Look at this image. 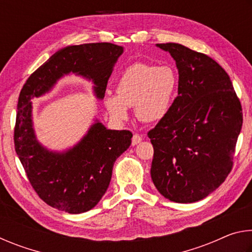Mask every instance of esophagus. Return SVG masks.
<instances>
[{"instance_id":"esophagus-1","label":"esophagus","mask_w":252,"mask_h":252,"mask_svg":"<svg viewBox=\"0 0 252 252\" xmlns=\"http://www.w3.org/2000/svg\"><path fill=\"white\" fill-rule=\"evenodd\" d=\"M141 141H142L141 135L135 133V134H133V136H132V146H136V144H139Z\"/></svg>"}]
</instances>
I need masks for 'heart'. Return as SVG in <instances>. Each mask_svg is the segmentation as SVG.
<instances>
[{
	"label": "heart",
	"instance_id": "1",
	"mask_svg": "<svg viewBox=\"0 0 252 252\" xmlns=\"http://www.w3.org/2000/svg\"><path fill=\"white\" fill-rule=\"evenodd\" d=\"M178 89V76L172 67L133 63L123 71L116 85L117 95H106L104 106L111 118L122 122L134 106L136 118L156 123L168 116Z\"/></svg>",
	"mask_w": 252,
	"mask_h": 252
}]
</instances>
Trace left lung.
<instances>
[{"instance_id": "left-lung-1", "label": "left lung", "mask_w": 252, "mask_h": 252, "mask_svg": "<svg viewBox=\"0 0 252 252\" xmlns=\"http://www.w3.org/2000/svg\"><path fill=\"white\" fill-rule=\"evenodd\" d=\"M176 61L178 96L148 136L155 149L151 179L179 203L213 192L228 177L242 109L229 75L215 60L178 43L157 44Z\"/></svg>"}]
</instances>
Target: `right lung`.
<instances>
[{
	"label": "right lung",
	"instance_id": "add662e5",
	"mask_svg": "<svg viewBox=\"0 0 252 252\" xmlns=\"http://www.w3.org/2000/svg\"><path fill=\"white\" fill-rule=\"evenodd\" d=\"M123 46L112 43L70 45L59 50L30 75L21 90L14 146L29 181L49 206L67 213L94 208L110 185L116 160L131 144L127 130H110L95 120L80 141L64 151H52L39 142L32 121V99L52 90L64 75L91 80L96 99L104 97L113 66Z\"/></svg>",
	"mask_w": 252,
	"mask_h": 252
}]
</instances>
